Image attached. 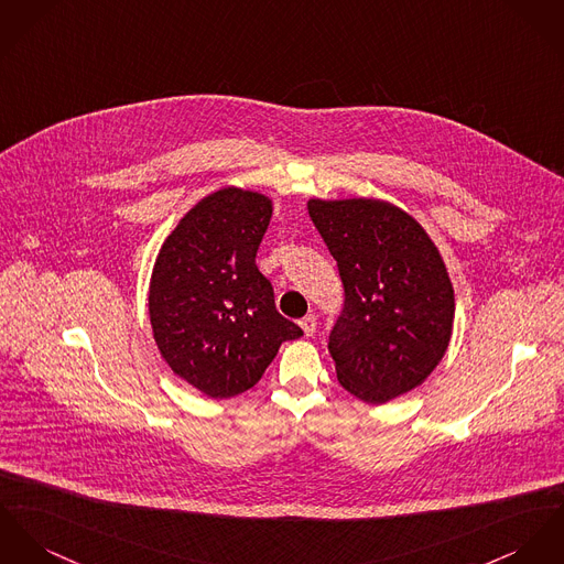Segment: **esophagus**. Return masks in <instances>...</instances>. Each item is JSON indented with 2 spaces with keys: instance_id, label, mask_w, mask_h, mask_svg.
<instances>
[{
  "instance_id": "1",
  "label": "esophagus",
  "mask_w": 564,
  "mask_h": 564,
  "mask_svg": "<svg viewBox=\"0 0 564 564\" xmlns=\"http://www.w3.org/2000/svg\"><path fill=\"white\" fill-rule=\"evenodd\" d=\"M315 326H317V322H315V315H304L303 319H301V328H303L304 335H306V337H313V333H315Z\"/></svg>"
}]
</instances>
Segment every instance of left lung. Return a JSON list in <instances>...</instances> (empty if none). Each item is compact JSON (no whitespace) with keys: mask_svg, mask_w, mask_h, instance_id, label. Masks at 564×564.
Here are the masks:
<instances>
[{"mask_svg":"<svg viewBox=\"0 0 564 564\" xmlns=\"http://www.w3.org/2000/svg\"><path fill=\"white\" fill-rule=\"evenodd\" d=\"M306 208L346 292L328 339L337 380L367 403L421 387L455 319L453 285L432 238L382 199H308Z\"/></svg>","mask_w":564,"mask_h":564,"instance_id":"left-lung-1","label":"left lung"}]
</instances>
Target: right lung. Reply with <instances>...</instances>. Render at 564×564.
Segmentation results:
<instances>
[{"label":"right lung","instance_id":"obj_1","mask_svg":"<svg viewBox=\"0 0 564 564\" xmlns=\"http://www.w3.org/2000/svg\"><path fill=\"white\" fill-rule=\"evenodd\" d=\"M270 217L265 195L218 188L180 218L154 261V341L177 378L213 399L256 387L281 344L303 337L256 263Z\"/></svg>","mask_w":564,"mask_h":564}]
</instances>
